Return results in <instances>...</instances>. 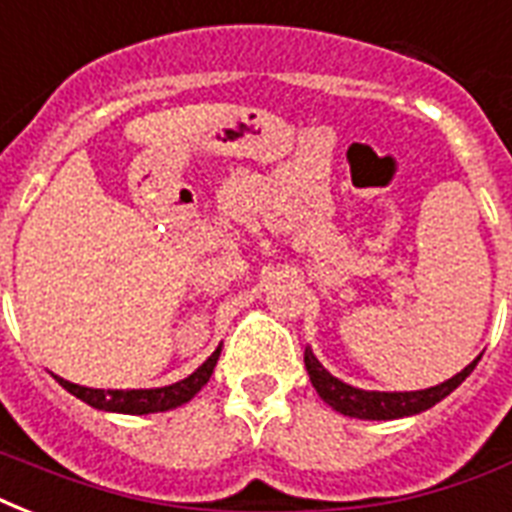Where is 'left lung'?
Returning a JSON list of instances; mask_svg holds the SVG:
<instances>
[{
  "mask_svg": "<svg viewBox=\"0 0 512 512\" xmlns=\"http://www.w3.org/2000/svg\"><path fill=\"white\" fill-rule=\"evenodd\" d=\"M478 358L468 364L460 374H454L452 380L441 382L436 388L412 390V393H380V390H358L348 382L337 380L319 364V358L313 356L311 348H305V369L311 377L313 388L332 409L348 417L358 420H398V417H409V414H420L430 406H436L441 398H446L462 380L476 369Z\"/></svg>",
  "mask_w": 512,
  "mask_h": 512,
  "instance_id": "1",
  "label": "left lung"
}]
</instances>
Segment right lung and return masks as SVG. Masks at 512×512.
<instances>
[{
  "instance_id": "1",
  "label": "right lung",
  "mask_w": 512,
  "mask_h": 512,
  "mask_svg": "<svg viewBox=\"0 0 512 512\" xmlns=\"http://www.w3.org/2000/svg\"><path fill=\"white\" fill-rule=\"evenodd\" d=\"M217 356L220 348L204 361L193 374H188L185 380L167 385V388H151V390H98V388H82L74 382L58 377V382L68 393H74L76 398H82L84 404L103 409V412H122V414H154L167 412L175 406L188 404L196 393L209 382L212 372H215Z\"/></svg>"
}]
</instances>
